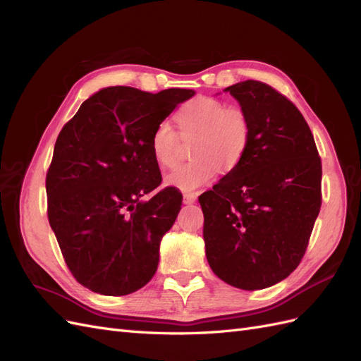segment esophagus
Instances as JSON below:
<instances>
[{
  "label": "esophagus",
  "instance_id": "34e87169",
  "mask_svg": "<svg viewBox=\"0 0 361 361\" xmlns=\"http://www.w3.org/2000/svg\"><path fill=\"white\" fill-rule=\"evenodd\" d=\"M195 200H197V194H194V192H185L183 194V203L185 204H192Z\"/></svg>",
  "mask_w": 361,
  "mask_h": 361
}]
</instances>
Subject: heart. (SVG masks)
<instances>
[{
    "label": "heart",
    "instance_id": "obj_1",
    "mask_svg": "<svg viewBox=\"0 0 361 361\" xmlns=\"http://www.w3.org/2000/svg\"><path fill=\"white\" fill-rule=\"evenodd\" d=\"M183 137L197 135L192 145V161L183 164L166 178L167 185L183 191L211 183L220 170L228 173L243 162L250 141L251 123L244 110L228 108L209 96H197L176 113ZM179 135L169 120L159 122L150 135L152 155L162 169H173L179 161Z\"/></svg>",
    "mask_w": 361,
    "mask_h": 361
}]
</instances>
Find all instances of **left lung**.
<instances>
[{
    "label": "left lung",
    "instance_id": "1",
    "mask_svg": "<svg viewBox=\"0 0 361 361\" xmlns=\"http://www.w3.org/2000/svg\"><path fill=\"white\" fill-rule=\"evenodd\" d=\"M226 90L248 116L251 141L243 162L199 197L206 257L223 281L257 290L300 265L321 209L322 164L285 94L256 80Z\"/></svg>",
    "mask_w": 361,
    "mask_h": 361
}]
</instances>
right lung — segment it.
I'll use <instances>...</instances> for the list:
<instances>
[{
	"mask_svg": "<svg viewBox=\"0 0 361 361\" xmlns=\"http://www.w3.org/2000/svg\"><path fill=\"white\" fill-rule=\"evenodd\" d=\"M192 94L108 87L60 130L47 173L48 220L69 271L87 289L120 297L157 272L159 243L182 195L170 187L140 202L162 180L150 135Z\"/></svg>",
	"mask_w": 361,
	"mask_h": 361,
	"instance_id": "right-lung-1",
	"label": "right lung"
}]
</instances>
